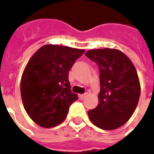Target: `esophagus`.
<instances>
[{
	"instance_id": "34e87169",
	"label": "esophagus",
	"mask_w": 154,
	"mask_h": 154,
	"mask_svg": "<svg viewBox=\"0 0 154 154\" xmlns=\"http://www.w3.org/2000/svg\"><path fill=\"white\" fill-rule=\"evenodd\" d=\"M87 93H84L82 94V95H80L81 100H84V99H85V97H87Z\"/></svg>"
}]
</instances>
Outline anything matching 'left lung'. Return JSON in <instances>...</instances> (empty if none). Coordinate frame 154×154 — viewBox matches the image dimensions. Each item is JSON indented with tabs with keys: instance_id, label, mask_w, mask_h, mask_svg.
I'll list each match as a JSON object with an SVG mask.
<instances>
[{
	"instance_id": "left-lung-1",
	"label": "left lung",
	"mask_w": 154,
	"mask_h": 154,
	"mask_svg": "<svg viewBox=\"0 0 154 154\" xmlns=\"http://www.w3.org/2000/svg\"><path fill=\"white\" fill-rule=\"evenodd\" d=\"M85 54L100 71L99 104L88 116L98 128L117 129L130 119L139 102L140 84L135 67L118 49H91Z\"/></svg>"
}]
</instances>
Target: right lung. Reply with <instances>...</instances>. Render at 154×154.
<instances>
[{"label": "right lung", "instance_id": "right-lung-1", "mask_svg": "<svg viewBox=\"0 0 154 154\" xmlns=\"http://www.w3.org/2000/svg\"><path fill=\"white\" fill-rule=\"evenodd\" d=\"M84 49L47 44L29 60L22 74V102L32 120L44 128L59 125L78 99L71 91L68 72Z\"/></svg>", "mask_w": 154, "mask_h": 154}]
</instances>
